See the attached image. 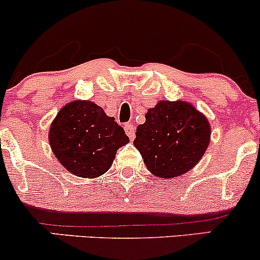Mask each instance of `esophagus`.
Returning a JSON list of instances; mask_svg holds the SVG:
<instances>
[{
	"instance_id": "esophagus-1",
	"label": "esophagus",
	"mask_w": 260,
	"mask_h": 260,
	"mask_svg": "<svg viewBox=\"0 0 260 260\" xmlns=\"http://www.w3.org/2000/svg\"><path fill=\"white\" fill-rule=\"evenodd\" d=\"M124 131H126L127 136L129 137V139L133 140L134 136H136V127H134L132 123H126L124 124Z\"/></svg>"
}]
</instances>
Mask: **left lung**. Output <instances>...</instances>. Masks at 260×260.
<instances>
[{
  "label": "left lung",
  "mask_w": 260,
  "mask_h": 260,
  "mask_svg": "<svg viewBox=\"0 0 260 260\" xmlns=\"http://www.w3.org/2000/svg\"><path fill=\"white\" fill-rule=\"evenodd\" d=\"M211 127L193 104L161 100L145 113L133 144L149 171L160 178H175L193 169L207 151Z\"/></svg>",
  "instance_id": "1"
}]
</instances>
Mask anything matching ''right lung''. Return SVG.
<instances>
[{"instance_id":"1","label":"right lung","mask_w":260,"mask_h":260,"mask_svg":"<svg viewBox=\"0 0 260 260\" xmlns=\"http://www.w3.org/2000/svg\"><path fill=\"white\" fill-rule=\"evenodd\" d=\"M129 138L115 118L95 103L74 100L59 110L49 131L52 153L71 174L96 178L111 168Z\"/></svg>"}]
</instances>
